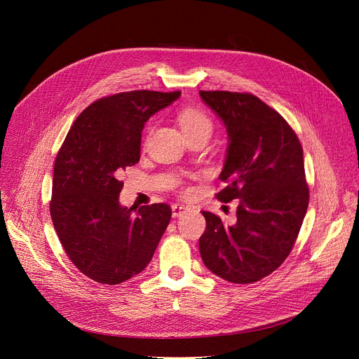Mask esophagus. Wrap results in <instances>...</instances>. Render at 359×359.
I'll return each instance as SVG.
<instances>
[{
    "label": "esophagus",
    "mask_w": 359,
    "mask_h": 359,
    "mask_svg": "<svg viewBox=\"0 0 359 359\" xmlns=\"http://www.w3.org/2000/svg\"><path fill=\"white\" fill-rule=\"evenodd\" d=\"M187 211H189V206L180 205V203H173V205H172V212H173V217H182V215H183V214H186Z\"/></svg>",
    "instance_id": "esophagus-1"
}]
</instances>
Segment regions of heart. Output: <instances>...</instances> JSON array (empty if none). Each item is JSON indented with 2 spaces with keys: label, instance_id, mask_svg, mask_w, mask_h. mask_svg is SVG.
<instances>
[{
  "label": "heart",
  "instance_id": "b5f03b06",
  "mask_svg": "<svg viewBox=\"0 0 359 359\" xmlns=\"http://www.w3.org/2000/svg\"><path fill=\"white\" fill-rule=\"evenodd\" d=\"M177 121L183 129L184 135L210 134L212 132V121L206 113L198 107H184L179 111Z\"/></svg>",
  "mask_w": 359,
  "mask_h": 359
}]
</instances>
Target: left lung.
<instances>
[{"label": "left lung", "instance_id": "1", "mask_svg": "<svg viewBox=\"0 0 359 359\" xmlns=\"http://www.w3.org/2000/svg\"><path fill=\"white\" fill-rule=\"evenodd\" d=\"M229 132L227 158L217 198L240 199L237 221L225 225L202 211L201 257L212 273L252 284L271 275L291 253L307 212L303 147L290 123L250 93L199 91Z\"/></svg>", "mask_w": 359, "mask_h": 359}]
</instances>
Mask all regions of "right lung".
I'll list each match as a JSON object with an SVG mask.
<instances>
[{
	"mask_svg": "<svg viewBox=\"0 0 359 359\" xmlns=\"http://www.w3.org/2000/svg\"><path fill=\"white\" fill-rule=\"evenodd\" d=\"M180 91L134 90L84 109L68 130L53 165L50 217L77 269L118 285L147 268L172 218L167 203L125 208L119 203L126 167L140 161L141 132Z\"/></svg>",
	"mask_w": 359,
	"mask_h": 359,
	"instance_id": "1",
	"label": "right lung"
}]
</instances>
